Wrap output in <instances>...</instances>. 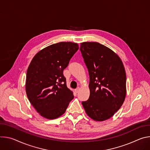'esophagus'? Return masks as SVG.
<instances>
[{"instance_id":"esophagus-1","label":"esophagus","mask_w":150,"mask_h":150,"mask_svg":"<svg viewBox=\"0 0 150 150\" xmlns=\"http://www.w3.org/2000/svg\"><path fill=\"white\" fill-rule=\"evenodd\" d=\"M79 90H80V88H79V87H78V88H76L75 90V91L76 93H79Z\"/></svg>"}]
</instances>
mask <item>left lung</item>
Segmentation results:
<instances>
[{
	"mask_svg": "<svg viewBox=\"0 0 150 150\" xmlns=\"http://www.w3.org/2000/svg\"><path fill=\"white\" fill-rule=\"evenodd\" d=\"M80 50L90 76V97L82 102V105L92 119H109L125 99L126 76L123 64L113 50L97 42H81Z\"/></svg>",
	"mask_w": 150,
	"mask_h": 150,
	"instance_id": "obj_1",
	"label": "left lung"
}]
</instances>
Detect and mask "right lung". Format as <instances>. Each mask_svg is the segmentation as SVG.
I'll list each match as a JSON object with an SVG mask.
<instances>
[{
  "instance_id": "add662e5",
  "label": "right lung",
  "mask_w": 150,
  "mask_h": 150,
  "mask_svg": "<svg viewBox=\"0 0 150 150\" xmlns=\"http://www.w3.org/2000/svg\"><path fill=\"white\" fill-rule=\"evenodd\" d=\"M78 49L75 42H60L42 49L33 58L27 72L25 91L41 116L48 119L60 117L74 98L63 72Z\"/></svg>"
}]
</instances>
